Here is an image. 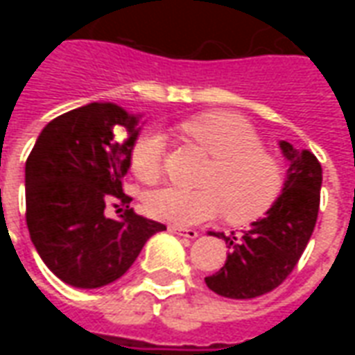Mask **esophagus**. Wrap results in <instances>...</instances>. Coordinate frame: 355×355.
Listing matches in <instances>:
<instances>
[{"label": "esophagus", "mask_w": 355, "mask_h": 355, "mask_svg": "<svg viewBox=\"0 0 355 355\" xmlns=\"http://www.w3.org/2000/svg\"><path fill=\"white\" fill-rule=\"evenodd\" d=\"M169 232L177 234V236H182V238L188 239H196L198 238V230L193 228H180V226H169Z\"/></svg>", "instance_id": "1"}]
</instances>
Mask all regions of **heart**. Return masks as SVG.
<instances>
[{
  "label": "heart",
  "instance_id": "1",
  "mask_svg": "<svg viewBox=\"0 0 355 355\" xmlns=\"http://www.w3.org/2000/svg\"><path fill=\"white\" fill-rule=\"evenodd\" d=\"M180 129L200 144L213 165L201 180V190L159 188L146 196L148 215L173 226H193L224 213L232 224H249L266 215L282 196V163L262 150L261 137L243 117L209 112L188 119ZM165 139L148 131L135 140L131 169L152 184L162 175Z\"/></svg>",
  "mask_w": 355,
  "mask_h": 355
}]
</instances>
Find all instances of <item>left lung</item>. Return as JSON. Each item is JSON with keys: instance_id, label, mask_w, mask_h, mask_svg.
Listing matches in <instances>:
<instances>
[{"instance_id": "1", "label": "left lung", "mask_w": 355, "mask_h": 355, "mask_svg": "<svg viewBox=\"0 0 355 355\" xmlns=\"http://www.w3.org/2000/svg\"><path fill=\"white\" fill-rule=\"evenodd\" d=\"M279 148L289 169L272 209L241 236L209 232L230 249L224 266L205 277L209 289L220 297L245 300L279 287L312 238L320 211L321 165L310 150H297L287 140H279Z\"/></svg>"}]
</instances>
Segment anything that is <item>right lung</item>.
<instances>
[{
  "label": "right lung",
  "instance_id": "obj_1",
  "mask_svg": "<svg viewBox=\"0 0 355 355\" xmlns=\"http://www.w3.org/2000/svg\"><path fill=\"white\" fill-rule=\"evenodd\" d=\"M140 116L91 102L45 125L26 159V224L35 251L58 279L80 289L116 282L165 224L137 215L123 193ZM128 131L119 139V129ZM108 199L128 207L117 221ZM117 207V205H116Z\"/></svg>",
  "mask_w": 355,
  "mask_h": 355
}]
</instances>
